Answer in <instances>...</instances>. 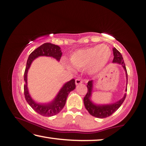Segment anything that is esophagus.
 <instances>
[{"mask_svg":"<svg viewBox=\"0 0 146 146\" xmlns=\"http://www.w3.org/2000/svg\"><path fill=\"white\" fill-rule=\"evenodd\" d=\"M75 84H76V85H79V84H82V80H80V78H78V79L75 80Z\"/></svg>","mask_w":146,"mask_h":146,"instance_id":"obj_1","label":"esophagus"}]
</instances>
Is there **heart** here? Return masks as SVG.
<instances>
[{"label": "heart", "instance_id": "heart-1", "mask_svg": "<svg viewBox=\"0 0 146 146\" xmlns=\"http://www.w3.org/2000/svg\"><path fill=\"white\" fill-rule=\"evenodd\" d=\"M111 56V50L109 46L101 44L76 50L70 56V61L76 68H84L88 74L94 75L105 68ZM66 66L69 70H74L68 63H66Z\"/></svg>", "mask_w": 146, "mask_h": 146}]
</instances>
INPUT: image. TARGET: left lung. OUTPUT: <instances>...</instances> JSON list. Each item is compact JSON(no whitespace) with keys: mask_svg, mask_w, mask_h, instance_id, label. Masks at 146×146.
I'll return each mask as SVG.
<instances>
[{"mask_svg":"<svg viewBox=\"0 0 146 146\" xmlns=\"http://www.w3.org/2000/svg\"><path fill=\"white\" fill-rule=\"evenodd\" d=\"M114 58L113 60V63H117L120 64L123 68L124 70L125 71L126 78V87L125 92L127 91V83H128V74L127 71H126V66L124 64L123 58H122V54L118 50L117 48L114 47L113 48ZM94 80L89 81L87 85L88 92L86 96L84 98V103L85 105L86 109L89 112L91 115L94 116L96 118L99 119H103L107 117L111 116L112 114L115 113L117 110L121 106L123 103L124 99L126 98V94H124L123 98L119 99V101H116L115 103H109V104H98V103H94L92 100V96L93 94V89H94Z\"/></svg>","mask_w":146,"mask_h":146,"instance_id":"1","label":"left lung"}]
</instances>
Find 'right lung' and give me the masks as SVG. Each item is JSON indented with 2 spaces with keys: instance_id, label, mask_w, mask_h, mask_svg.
<instances>
[{
  "instance_id": "right-lung-1",
  "label": "right lung",
  "mask_w": 146,
  "mask_h": 146,
  "mask_svg": "<svg viewBox=\"0 0 146 146\" xmlns=\"http://www.w3.org/2000/svg\"><path fill=\"white\" fill-rule=\"evenodd\" d=\"M62 52L60 47L50 43H45L33 50L27 60L24 72V95L28 104L35 112L44 117H52L62 111L66 103L69 93L76 88L75 80L72 79L65 83L52 101L47 103H39L31 98L27 88V72L33 61L39 56H48L60 61Z\"/></svg>"
}]
</instances>
